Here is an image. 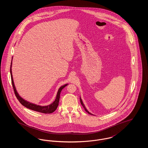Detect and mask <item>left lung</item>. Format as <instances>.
Masks as SVG:
<instances>
[{"instance_id":"obj_1","label":"left lung","mask_w":148,"mask_h":148,"mask_svg":"<svg viewBox=\"0 0 148 148\" xmlns=\"http://www.w3.org/2000/svg\"><path fill=\"white\" fill-rule=\"evenodd\" d=\"M80 99V103H81V104H82V106H83L84 107V108L85 110V111H86V112H88V114H91V115H92V114H91V113H89V112H88V110H86V109L85 108V107L84 105V104H83V101H82V99Z\"/></svg>"}]
</instances>
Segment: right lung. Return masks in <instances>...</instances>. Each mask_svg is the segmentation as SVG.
<instances>
[{"label": "right lung", "mask_w": 148, "mask_h": 148, "mask_svg": "<svg viewBox=\"0 0 148 148\" xmlns=\"http://www.w3.org/2000/svg\"><path fill=\"white\" fill-rule=\"evenodd\" d=\"M11 66H12V63H11V65H10V75H11V79H12V83L13 85V90H14V93L16 97V98L18 99V100H19V101L21 103V104L23 106H24L25 107L30 109L31 110H34L36 112H38L40 113H45V114H49V113H53L54 112L57 108L58 104H59V99H60V92L62 90V89H63L64 87H65V86H66L67 84L64 85L63 86H62L58 90V92L57 93V95H56V99L55 100V101L50 105L48 106H37L34 104H32L31 103H29L28 101L24 100L23 99L21 98V97L19 95L18 93L16 92V89L15 88V86L14 84V82H13V76H12V69H11Z\"/></svg>", "instance_id": "1"}]
</instances>
